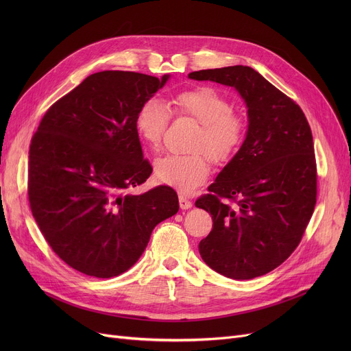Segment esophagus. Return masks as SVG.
Segmentation results:
<instances>
[{
  "mask_svg": "<svg viewBox=\"0 0 351 351\" xmlns=\"http://www.w3.org/2000/svg\"><path fill=\"white\" fill-rule=\"evenodd\" d=\"M179 206H180V209H191L192 202L186 196L179 195Z\"/></svg>",
  "mask_w": 351,
  "mask_h": 351,
  "instance_id": "34e87169",
  "label": "esophagus"
}]
</instances>
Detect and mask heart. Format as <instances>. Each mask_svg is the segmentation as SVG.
I'll list each match as a JSON object with an SVG mask.
<instances>
[{"label": "heart", "instance_id": "1", "mask_svg": "<svg viewBox=\"0 0 351 351\" xmlns=\"http://www.w3.org/2000/svg\"><path fill=\"white\" fill-rule=\"evenodd\" d=\"M169 108L171 113L156 99L145 101L135 115V131L143 145L158 151L171 114L192 118L199 123L191 143L195 152L163 156L154 166L159 182L189 192L209 178V158L216 165H223L237 154L246 138L247 122L242 114L230 109V102L222 92L208 85L176 92L169 99Z\"/></svg>", "mask_w": 351, "mask_h": 351}]
</instances>
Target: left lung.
I'll use <instances>...</instances> for the list:
<instances>
[{
  "label": "left lung",
  "instance_id": "8db88e82",
  "mask_svg": "<svg viewBox=\"0 0 351 351\" xmlns=\"http://www.w3.org/2000/svg\"><path fill=\"white\" fill-rule=\"evenodd\" d=\"M234 86L246 102L249 129L241 149L196 206L213 228L199 253L215 271L236 280L280 266L302 241L317 197V166L302 108L250 66L189 73Z\"/></svg>",
  "mask_w": 351,
  "mask_h": 351
}]
</instances>
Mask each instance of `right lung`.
<instances>
[{
    "label": "right lung",
    "instance_id": "1",
    "mask_svg": "<svg viewBox=\"0 0 351 351\" xmlns=\"http://www.w3.org/2000/svg\"><path fill=\"white\" fill-rule=\"evenodd\" d=\"M168 78L92 73L49 106L31 139L32 216L60 259L86 276L108 279L132 267L154 228L179 210L171 186L126 193L152 173L135 115Z\"/></svg>",
    "mask_w": 351,
    "mask_h": 351
}]
</instances>
